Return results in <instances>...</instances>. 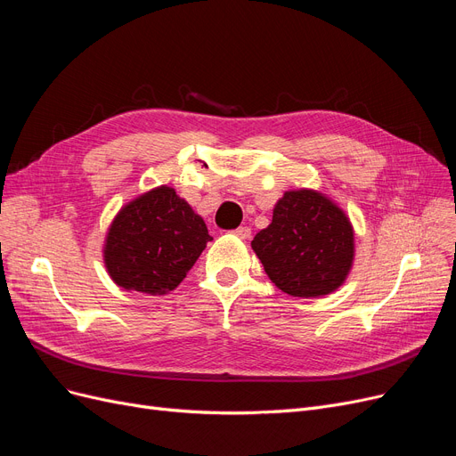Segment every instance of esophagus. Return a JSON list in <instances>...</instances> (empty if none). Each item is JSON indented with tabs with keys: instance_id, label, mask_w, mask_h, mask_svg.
Instances as JSON below:
<instances>
[{
	"instance_id": "34e87169",
	"label": "esophagus",
	"mask_w": 456,
	"mask_h": 456,
	"mask_svg": "<svg viewBox=\"0 0 456 456\" xmlns=\"http://www.w3.org/2000/svg\"><path fill=\"white\" fill-rule=\"evenodd\" d=\"M233 233L237 237H241V240H247V237H250V228L248 226H240V228L233 230Z\"/></svg>"
}]
</instances>
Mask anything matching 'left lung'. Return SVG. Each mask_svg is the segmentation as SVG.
Returning a JSON list of instances; mask_svg holds the SVG:
<instances>
[{"label": "left lung", "mask_w": 456, "mask_h": 456, "mask_svg": "<svg viewBox=\"0 0 456 456\" xmlns=\"http://www.w3.org/2000/svg\"><path fill=\"white\" fill-rule=\"evenodd\" d=\"M252 248L273 284L291 297H322L351 271L354 233L346 216L321 192L288 191L273 223L257 232Z\"/></svg>", "instance_id": "1"}]
</instances>
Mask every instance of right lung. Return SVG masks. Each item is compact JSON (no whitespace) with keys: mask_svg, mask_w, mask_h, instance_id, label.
Returning <instances> with one entry per match:
<instances>
[{"mask_svg":"<svg viewBox=\"0 0 456 456\" xmlns=\"http://www.w3.org/2000/svg\"><path fill=\"white\" fill-rule=\"evenodd\" d=\"M211 240L202 216L163 185L118 211L107 232L103 259L120 288L165 295L178 288Z\"/></svg>","mask_w":456,"mask_h":456,"instance_id":"right-lung-1","label":"right lung"}]
</instances>
